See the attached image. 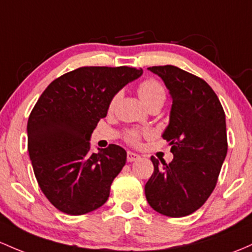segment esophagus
Returning <instances> with one entry per match:
<instances>
[{"mask_svg":"<svg viewBox=\"0 0 252 252\" xmlns=\"http://www.w3.org/2000/svg\"><path fill=\"white\" fill-rule=\"evenodd\" d=\"M140 159V156L136 153H132V152H128L126 153V160H128L129 162H132V161H136V160Z\"/></svg>","mask_w":252,"mask_h":252,"instance_id":"34e87169","label":"esophagus"}]
</instances>
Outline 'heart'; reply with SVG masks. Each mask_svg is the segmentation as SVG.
<instances>
[{
	"label": "heart",
	"mask_w": 252,
	"mask_h": 252,
	"mask_svg": "<svg viewBox=\"0 0 252 252\" xmlns=\"http://www.w3.org/2000/svg\"><path fill=\"white\" fill-rule=\"evenodd\" d=\"M137 94H139L141 101L147 107L154 103L164 104L165 99H166L165 88L162 87L160 82H158L154 79H147L141 82L139 87H137ZM118 99H120V94L113 95L109 105L110 110L115 109ZM151 135L152 132L149 130H135V129H131V130L126 131V141L132 146H139L142 137H149Z\"/></svg>",
	"instance_id": "obj_1"
}]
</instances>
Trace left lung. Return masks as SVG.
Returning a JSON list of instances; mask_svg holds the SVG:
<instances>
[{
	"label": "left lung",
	"instance_id": "1",
	"mask_svg": "<svg viewBox=\"0 0 252 252\" xmlns=\"http://www.w3.org/2000/svg\"><path fill=\"white\" fill-rule=\"evenodd\" d=\"M162 79L172 96L170 123L162 134L170 142L173 160L151 158L154 172L145 185L149 206L170 218L196 212L218 183L227 154L222 106L201 77L175 65L148 68Z\"/></svg>",
	"mask_w": 252,
	"mask_h": 252
}]
</instances>
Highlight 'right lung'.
Instances as JSON below:
<instances>
[{
  "label": "right lung",
  "mask_w": 252,
  "mask_h": 252,
  "mask_svg": "<svg viewBox=\"0 0 252 252\" xmlns=\"http://www.w3.org/2000/svg\"><path fill=\"white\" fill-rule=\"evenodd\" d=\"M141 74L126 65L81 67L41 93L29 117L27 147L40 190L59 211L82 215L107 201L126 152L109 145L91 154L90 137L113 95Z\"/></svg>",
  "instance_id": "obj_1"
}]
</instances>
